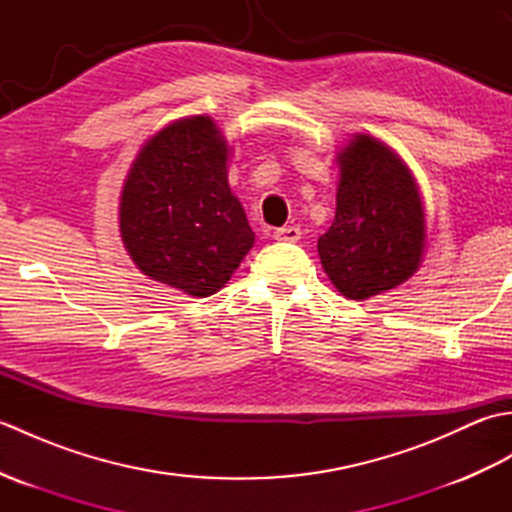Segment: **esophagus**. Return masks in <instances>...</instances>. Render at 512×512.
<instances>
[{
	"label": "esophagus",
	"mask_w": 512,
	"mask_h": 512,
	"mask_svg": "<svg viewBox=\"0 0 512 512\" xmlns=\"http://www.w3.org/2000/svg\"><path fill=\"white\" fill-rule=\"evenodd\" d=\"M299 237H301V228L299 226H284V228H277V231H275L277 242L295 244V242H299Z\"/></svg>",
	"instance_id": "esophagus-1"
}]
</instances>
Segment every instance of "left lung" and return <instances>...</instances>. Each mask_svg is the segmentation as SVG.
<instances>
[{"label":"left lung","instance_id":"8db88e82","mask_svg":"<svg viewBox=\"0 0 512 512\" xmlns=\"http://www.w3.org/2000/svg\"><path fill=\"white\" fill-rule=\"evenodd\" d=\"M336 215L319 237V257L347 299L400 286L420 264L424 211L411 173L372 136H356L339 154Z\"/></svg>","mask_w":512,"mask_h":512}]
</instances>
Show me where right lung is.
<instances>
[{
    "label": "right lung",
    "mask_w": 512,
    "mask_h": 512,
    "mask_svg": "<svg viewBox=\"0 0 512 512\" xmlns=\"http://www.w3.org/2000/svg\"><path fill=\"white\" fill-rule=\"evenodd\" d=\"M226 158L211 118H184L140 149L121 195V235L136 266L193 297L215 295L255 242Z\"/></svg>",
    "instance_id": "obj_1"
}]
</instances>
